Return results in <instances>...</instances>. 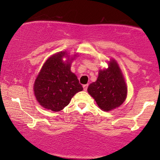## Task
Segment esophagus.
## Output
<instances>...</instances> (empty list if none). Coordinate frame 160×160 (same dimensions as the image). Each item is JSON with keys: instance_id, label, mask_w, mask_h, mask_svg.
Returning <instances> with one entry per match:
<instances>
[{"instance_id": "1", "label": "esophagus", "mask_w": 160, "mask_h": 160, "mask_svg": "<svg viewBox=\"0 0 160 160\" xmlns=\"http://www.w3.org/2000/svg\"><path fill=\"white\" fill-rule=\"evenodd\" d=\"M82 87H83V90L84 91H86V90H87V88H88V84L83 85V86H82Z\"/></svg>"}]
</instances>
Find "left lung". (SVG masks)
<instances>
[{
	"mask_svg": "<svg viewBox=\"0 0 160 160\" xmlns=\"http://www.w3.org/2000/svg\"><path fill=\"white\" fill-rule=\"evenodd\" d=\"M108 65L107 69L99 71L97 80L87 89L89 94L104 111L120 107L127 96V86L117 62L111 59Z\"/></svg>",
	"mask_w": 160,
	"mask_h": 160,
	"instance_id": "left-lung-1",
	"label": "left lung"
}]
</instances>
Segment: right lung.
<instances>
[{
	"label": "right lung",
	"instance_id": "1",
	"mask_svg": "<svg viewBox=\"0 0 160 160\" xmlns=\"http://www.w3.org/2000/svg\"><path fill=\"white\" fill-rule=\"evenodd\" d=\"M66 52H59L49 57L37 77L34 92L42 107L52 111H60L70 103L78 92L82 91L77 76L71 71V60Z\"/></svg>",
	"mask_w": 160,
	"mask_h": 160
}]
</instances>
